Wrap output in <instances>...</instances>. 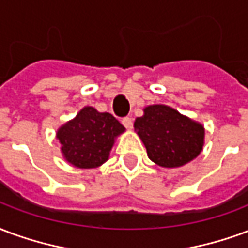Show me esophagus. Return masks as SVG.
Here are the masks:
<instances>
[{"instance_id":"esophagus-1","label":"esophagus","mask_w":248,"mask_h":248,"mask_svg":"<svg viewBox=\"0 0 248 248\" xmlns=\"http://www.w3.org/2000/svg\"><path fill=\"white\" fill-rule=\"evenodd\" d=\"M122 123H123V125L125 126V128H128V129H131L132 126H133V120H132L131 116L123 117Z\"/></svg>"}]
</instances>
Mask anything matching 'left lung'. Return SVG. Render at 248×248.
<instances>
[{
	"mask_svg": "<svg viewBox=\"0 0 248 248\" xmlns=\"http://www.w3.org/2000/svg\"><path fill=\"white\" fill-rule=\"evenodd\" d=\"M135 129L148 157L164 168L185 165L200 155L203 146V126L162 104L146 107L144 116L136 119Z\"/></svg>",
	"mask_w": 248,
	"mask_h": 248,
	"instance_id": "obj_1",
	"label": "left lung"
}]
</instances>
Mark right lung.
Returning a JSON list of instances; mask_svg holds the SVG:
<instances>
[{"mask_svg":"<svg viewBox=\"0 0 248 248\" xmlns=\"http://www.w3.org/2000/svg\"><path fill=\"white\" fill-rule=\"evenodd\" d=\"M123 132L124 126L111 113L84 107L74 120L59 128L57 137L67 161L90 169L108 160L115 137Z\"/></svg>","mask_w":248,"mask_h":248,"instance_id":"add662e5","label":"right lung"}]
</instances>
